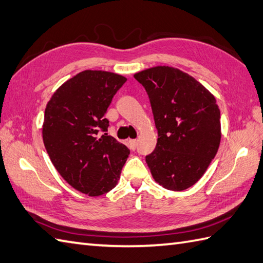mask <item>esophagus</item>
Listing matches in <instances>:
<instances>
[{
  "label": "esophagus",
  "mask_w": 263,
  "mask_h": 263,
  "mask_svg": "<svg viewBox=\"0 0 263 263\" xmlns=\"http://www.w3.org/2000/svg\"><path fill=\"white\" fill-rule=\"evenodd\" d=\"M130 143H131V146H132L133 148H136L137 144H138V141H137V140H130Z\"/></svg>",
  "instance_id": "obj_1"
}]
</instances>
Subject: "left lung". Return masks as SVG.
Instances as JSON below:
<instances>
[{
  "instance_id": "left-lung-1",
  "label": "left lung",
  "mask_w": 263,
  "mask_h": 263,
  "mask_svg": "<svg viewBox=\"0 0 263 263\" xmlns=\"http://www.w3.org/2000/svg\"><path fill=\"white\" fill-rule=\"evenodd\" d=\"M135 78L146 89L158 130L157 146L146 157L154 180L171 191L191 187L220 144V110L214 95L172 66H154Z\"/></svg>"
}]
</instances>
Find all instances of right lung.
I'll return each mask as SVG.
<instances>
[{"label": "right lung", "mask_w": 263, "mask_h": 263, "mask_svg": "<svg viewBox=\"0 0 263 263\" xmlns=\"http://www.w3.org/2000/svg\"><path fill=\"white\" fill-rule=\"evenodd\" d=\"M126 78L113 72L85 70L65 81L46 105L43 141L60 175L89 197L116 186L130 154L107 131L104 115Z\"/></svg>", "instance_id": "add662e5"}]
</instances>
